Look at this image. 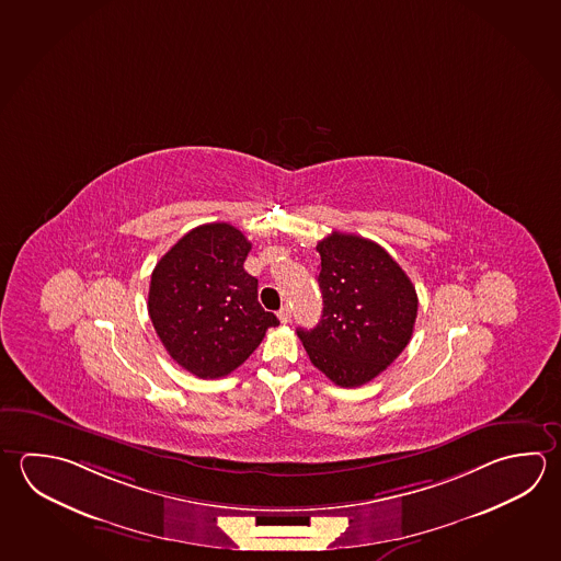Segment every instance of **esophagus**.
<instances>
[{"label":"esophagus","instance_id":"esophagus-1","mask_svg":"<svg viewBox=\"0 0 561 561\" xmlns=\"http://www.w3.org/2000/svg\"><path fill=\"white\" fill-rule=\"evenodd\" d=\"M290 318H293V312H290V308H288V306H283V308L278 310V320H280L283 324H288V322H290Z\"/></svg>","mask_w":561,"mask_h":561}]
</instances>
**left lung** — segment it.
I'll return each mask as SVG.
<instances>
[{"instance_id":"obj_1","label":"left lung","mask_w":561,"mask_h":561,"mask_svg":"<svg viewBox=\"0 0 561 561\" xmlns=\"http://www.w3.org/2000/svg\"><path fill=\"white\" fill-rule=\"evenodd\" d=\"M322 318L298 328L310 362L340 388H359L405 350L417 318V293L383 247L357 234L317 244Z\"/></svg>"}]
</instances>
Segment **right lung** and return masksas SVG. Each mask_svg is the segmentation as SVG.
Segmentation results:
<instances>
[{"label": "right lung", "mask_w": 561, "mask_h": 561, "mask_svg": "<svg viewBox=\"0 0 561 561\" xmlns=\"http://www.w3.org/2000/svg\"><path fill=\"white\" fill-rule=\"evenodd\" d=\"M251 251L237 227L199 225L153 268L148 314L173 362L202 379L231 374L278 318L259 305V280L243 268Z\"/></svg>", "instance_id": "add662e5"}]
</instances>
